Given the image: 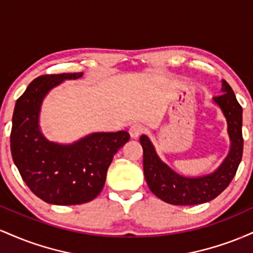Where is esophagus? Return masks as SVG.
<instances>
[{
    "mask_svg": "<svg viewBox=\"0 0 253 253\" xmlns=\"http://www.w3.org/2000/svg\"><path fill=\"white\" fill-rule=\"evenodd\" d=\"M128 132H129L130 138H132V139H136L139 135L141 134V133L144 132V127L141 126V125H138V124L132 125V126L129 127Z\"/></svg>",
    "mask_w": 253,
    "mask_h": 253,
    "instance_id": "34e87169",
    "label": "esophagus"
}]
</instances>
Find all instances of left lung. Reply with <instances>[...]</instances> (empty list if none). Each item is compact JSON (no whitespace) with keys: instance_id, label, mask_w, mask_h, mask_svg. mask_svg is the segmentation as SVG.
<instances>
[{"instance_id":"1","label":"left lung","mask_w":253,"mask_h":253,"mask_svg":"<svg viewBox=\"0 0 253 253\" xmlns=\"http://www.w3.org/2000/svg\"><path fill=\"white\" fill-rule=\"evenodd\" d=\"M221 95L213 97L227 123L229 150L222 163L213 172L202 176H184L159 158L147 135L140 136L144 175L150 190L162 201L176 206H194L210 202L222 193L236 175L243 156V108L225 80Z\"/></svg>"}]
</instances>
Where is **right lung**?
Returning a JSON list of instances; mask_svg holds the SVG:
<instances>
[{
    "label": "right lung",
    "mask_w": 253,
    "mask_h": 253,
    "mask_svg": "<svg viewBox=\"0 0 253 253\" xmlns=\"http://www.w3.org/2000/svg\"><path fill=\"white\" fill-rule=\"evenodd\" d=\"M80 74L43 75L17 98L10 151L14 164L34 195L57 206L91 201L103 189L113 157L129 140L126 130L94 132L71 144L51 141L40 129L43 98L64 81Z\"/></svg>",
    "instance_id": "obj_1"
}]
</instances>
